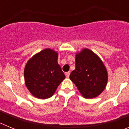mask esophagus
<instances>
[{
	"label": "esophagus",
	"mask_w": 129,
	"mask_h": 129,
	"mask_svg": "<svg viewBox=\"0 0 129 129\" xmlns=\"http://www.w3.org/2000/svg\"><path fill=\"white\" fill-rule=\"evenodd\" d=\"M70 72H67L65 74V76H66V77H67V78H68V77H69V76H70Z\"/></svg>",
	"instance_id": "obj_1"
}]
</instances>
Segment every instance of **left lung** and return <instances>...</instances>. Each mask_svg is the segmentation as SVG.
<instances>
[{
	"mask_svg": "<svg viewBox=\"0 0 129 129\" xmlns=\"http://www.w3.org/2000/svg\"><path fill=\"white\" fill-rule=\"evenodd\" d=\"M70 80L85 98H94L104 90L108 73L103 61L94 52L84 48L76 55V69L70 75Z\"/></svg>",
	"mask_w": 129,
	"mask_h": 129,
	"instance_id": "1",
	"label": "left lung"
}]
</instances>
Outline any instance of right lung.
I'll return each instance as SVG.
<instances>
[{
    "label": "right lung",
    "instance_id": "add662e5",
    "mask_svg": "<svg viewBox=\"0 0 129 129\" xmlns=\"http://www.w3.org/2000/svg\"><path fill=\"white\" fill-rule=\"evenodd\" d=\"M57 59V52L46 48L34 55L26 63L25 84L35 98L45 100L52 97L65 79Z\"/></svg>",
    "mask_w": 129,
    "mask_h": 129
}]
</instances>
